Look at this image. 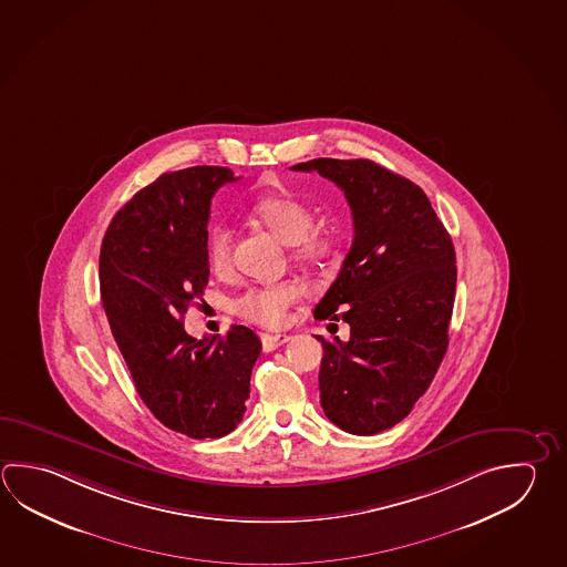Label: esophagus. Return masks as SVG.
<instances>
[{
    "mask_svg": "<svg viewBox=\"0 0 567 567\" xmlns=\"http://www.w3.org/2000/svg\"><path fill=\"white\" fill-rule=\"evenodd\" d=\"M289 341V334H262V349L270 353V351H275V349L282 347L285 342Z\"/></svg>",
    "mask_w": 567,
    "mask_h": 567,
    "instance_id": "34e87169",
    "label": "esophagus"
}]
</instances>
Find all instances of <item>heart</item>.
<instances>
[{
  "instance_id": "b5f03b06",
  "label": "heart",
  "mask_w": 567,
  "mask_h": 567,
  "mask_svg": "<svg viewBox=\"0 0 567 567\" xmlns=\"http://www.w3.org/2000/svg\"><path fill=\"white\" fill-rule=\"evenodd\" d=\"M255 216L280 243L292 246V257L300 262H322L334 257V243L329 235L315 230V213L309 206L287 194L258 200ZM206 258L214 272H226L233 262V230L218 223L206 235ZM299 299V287L292 282H275L246 290L235 309L246 321L265 327H280L287 310Z\"/></svg>"
}]
</instances>
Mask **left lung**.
Here are the masks:
<instances>
[{"label": "left lung", "instance_id": "1", "mask_svg": "<svg viewBox=\"0 0 567 567\" xmlns=\"http://www.w3.org/2000/svg\"><path fill=\"white\" fill-rule=\"evenodd\" d=\"M292 171L334 182L353 213L341 272L315 309L344 321L349 341L319 334L324 415L353 435H374L411 413L447 353L455 248L417 184L371 161L317 158Z\"/></svg>", "mask_w": 567, "mask_h": 567}]
</instances>
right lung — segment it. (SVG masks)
<instances>
[{"label": "right lung", "mask_w": 567, "mask_h": 567, "mask_svg": "<svg viewBox=\"0 0 567 567\" xmlns=\"http://www.w3.org/2000/svg\"><path fill=\"white\" fill-rule=\"evenodd\" d=\"M236 181L223 166L162 174L120 208L100 250L102 305L134 386L162 425L186 437L235 431L262 349L243 324L198 341L182 321L208 285L210 200Z\"/></svg>", "instance_id": "add662e5"}]
</instances>
